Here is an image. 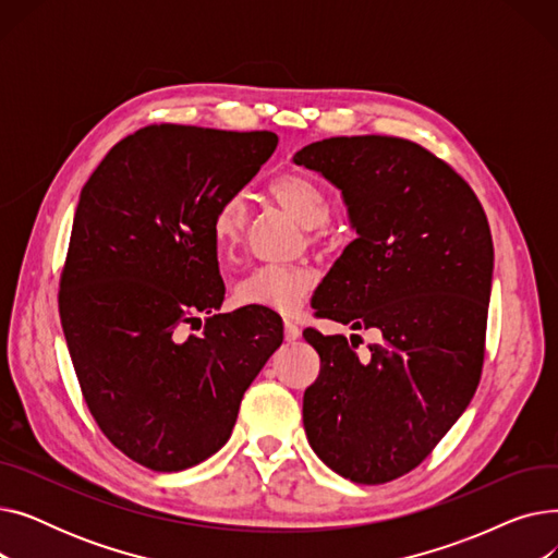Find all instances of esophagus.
<instances>
[{
	"label": "esophagus",
	"instance_id": "34e87169",
	"mask_svg": "<svg viewBox=\"0 0 558 558\" xmlns=\"http://www.w3.org/2000/svg\"><path fill=\"white\" fill-rule=\"evenodd\" d=\"M301 337V330L299 326L294 324V320H284V339L287 341H296Z\"/></svg>",
	"mask_w": 558,
	"mask_h": 558
}]
</instances>
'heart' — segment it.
Here are the masks:
<instances>
[{"label":"heart","instance_id":"heart-1","mask_svg":"<svg viewBox=\"0 0 558 558\" xmlns=\"http://www.w3.org/2000/svg\"><path fill=\"white\" fill-rule=\"evenodd\" d=\"M271 196L303 228L314 230L330 219V198L307 175L282 173L271 183ZM248 208L242 194L228 196L213 217V240L219 255H228L242 242ZM314 282L303 264H274L257 267L242 276L232 287L234 303L244 307H264L282 314L296 312Z\"/></svg>","mask_w":558,"mask_h":558}]
</instances>
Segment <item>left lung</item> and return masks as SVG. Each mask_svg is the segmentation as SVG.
Returning a JSON list of instances; mask_svg holds the SVG:
<instances>
[{
	"mask_svg": "<svg viewBox=\"0 0 558 558\" xmlns=\"http://www.w3.org/2000/svg\"><path fill=\"white\" fill-rule=\"evenodd\" d=\"M294 162L341 192L357 232L316 287L312 307L383 335L360 360L357 335L303 332L320 357L303 396L305 434L341 477L385 484L416 468L475 396L490 228L475 192L416 142L330 137L303 146Z\"/></svg>",
	"mask_w": 558,
	"mask_h": 558,
	"instance_id": "8db88e82",
	"label": "left lung"
}]
</instances>
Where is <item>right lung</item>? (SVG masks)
Masks as SVG:
<instances>
[{
	"instance_id": "add662e5",
	"label": "right lung",
	"mask_w": 558,
	"mask_h": 558,
	"mask_svg": "<svg viewBox=\"0 0 558 558\" xmlns=\"http://www.w3.org/2000/svg\"><path fill=\"white\" fill-rule=\"evenodd\" d=\"M276 146L269 131L146 126L81 190L58 296L65 341L101 432L151 471L179 473L221 450L282 343L267 310L217 314L226 287L213 240L219 205ZM201 313L204 332L187 336Z\"/></svg>"
}]
</instances>
